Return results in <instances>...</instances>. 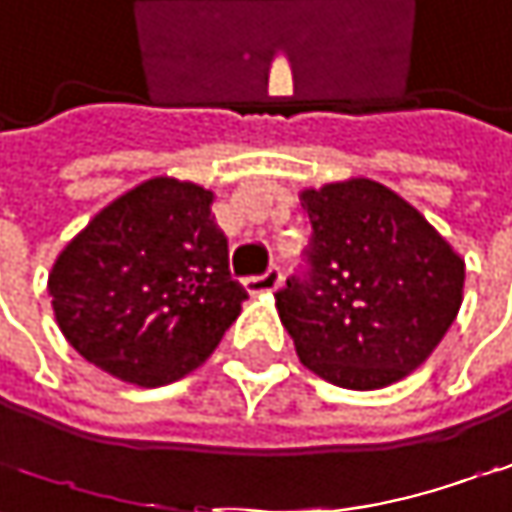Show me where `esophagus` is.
<instances>
[{"instance_id": "1", "label": "esophagus", "mask_w": 512, "mask_h": 512, "mask_svg": "<svg viewBox=\"0 0 512 512\" xmlns=\"http://www.w3.org/2000/svg\"><path fill=\"white\" fill-rule=\"evenodd\" d=\"M277 286H280V271H277V268H268L262 277H247V280H244V289H247L250 295H271Z\"/></svg>"}]
</instances>
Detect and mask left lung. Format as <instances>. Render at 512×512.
Instances as JSON below:
<instances>
[{
    "label": "left lung",
    "instance_id": "obj_1",
    "mask_svg": "<svg viewBox=\"0 0 512 512\" xmlns=\"http://www.w3.org/2000/svg\"><path fill=\"white\" fill-rule=\"evenodd\" d=\"M298 205L313 229L310 277L274 298L301 365L359 392L404 380L456 323L465 259L371 177L307 186Z\"/></svg>",
    "mask_w": 512,
    "mask_h": 512
}]
</instances>
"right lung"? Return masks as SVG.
I'll list each match as a JSON object with an SVG mask.
<instances>
[{"label":"right lung","instance_id":"obj_1","mask_svg":"<svg viewBox=\"0 0 512 512\" xmlns=\"http://www.w3.org/2000/svg\"><path fill=\"white\" fill-rule=\"evenodd\" d=\"M214 189L150 177L105 205L59 250L47 292L56 326L87 362L132 386L196 371L238 319Z\"/></svg>","mask_w":512,"mask_h":512}]
</instances>
